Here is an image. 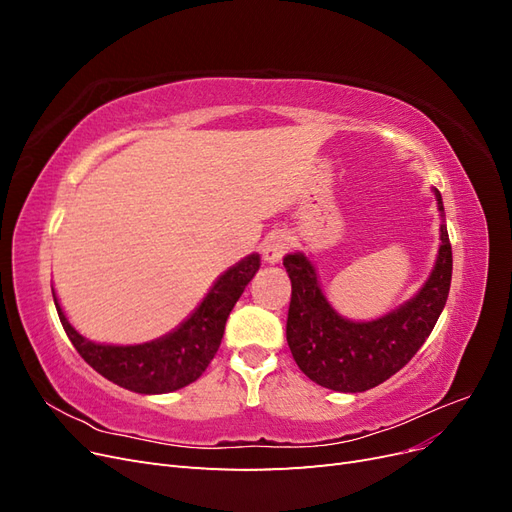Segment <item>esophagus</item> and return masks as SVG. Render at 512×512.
<instances>
[{
	"label": "esophagus",
	"mask_w": 512,
	"mask_h": 512,
	"mask_svg": "<svg viewBox=\"0 0 512 512\" xmlns=\"http://www.w3.org/2000/svg\"><path fill=\"white\" fill-rule=\"evenodd\" d=\"M288 245L290 239L284 232H271V235L262 241V260H265L267 265H277V262H282Z\"/></svg>",
	"instance_id": "34e87169"
}]
</instances>
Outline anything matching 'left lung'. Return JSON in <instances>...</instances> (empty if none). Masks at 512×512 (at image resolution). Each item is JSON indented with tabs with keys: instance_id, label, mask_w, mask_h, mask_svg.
<instances>
[{
	"instance_id": "1",
	"label": "left lung",
	"mask_w": 512,
	"mask_h": 512,
	"mask_svg": "<svg viewBox=\"0 0 512 512\" xmlns=\"http://www.w3.org/2000/svg\"><path fill=\"white\" fill-rule=\"evenodd\" d=\"M433 196L442 218L433 269L412 299L380 318L359 322L337 314L324 297L312 260L303 252L284 256L292 284L286 339L294 361L312 382L339 393L369 391L397 374L425 344L446 305L453 275L442 196L436 188Z\"/></svg>"
}]
</instances>
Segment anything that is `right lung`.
<instances>
[{
	"label": "right lung",
	"instance_id": "right-lung-1",
	"mask_svg": "<svg viewBox=\"0 0 512 512\" xmlns=\"http://www.w3.org/2000/svg\"><path fill=\"white\" fill-rule=\"evenodd\" d=\"M258 269V254L241 258L213 282L203 301L177 329L145 344L117 346L91 342L72 327L55 290L53 299L72 346L100 376L134 393L162 395L179 391L203 376L222 344L232 307Z\"/></svg>",
	"mask_w": 512,
	"mask_h": 512
}]
</instances>
